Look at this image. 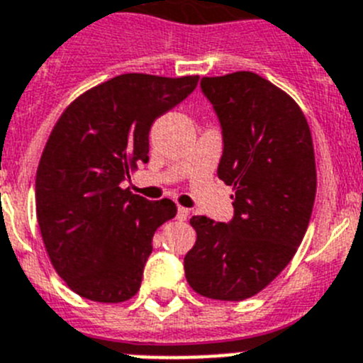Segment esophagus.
<instances>
[{
  "label": "esophagus",
  "instance_id": "obj_1",
  "mask_svg": "<svg viewBox=\"0 0 363 363\" xmlns=\"http://www.w3.org/2000/svg\"><path fill=\"white\" fill-rule=\"evenodd\" d=\"M176 218H178L179 221H185V219L189 218V208L178 207V214H176Z\"/></svg>",
  "mask_w": 363,
  "mask_h": 363
}]
</instances>
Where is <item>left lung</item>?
<instances>
[{
	"mask_svg": "<svg viewBox=\"0 0 363 363\" xmlns=\"http://www.w3.org/2000/svg\"><path fill=\"white\" fill-rule=\"evenodd\" d=\"M223 129L219 179L234 187V218L192 216L194 247L184 259L196 294L245 301L291 261L317 192L311 131L297 102L252 72L201 79Z\"/></svg>",
	"mask_w": 363,
	"mask_h": 363,
	"instance_id": "left-lung-1",
	"label": "left lung"
}]
</instances>
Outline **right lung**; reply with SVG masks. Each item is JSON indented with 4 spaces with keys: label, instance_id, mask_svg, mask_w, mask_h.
Returning a JSON list of instances; mask_svg holds the SVG:
<instances>
[{
    "label": "right lung",
    "instance_id": "add662e5",
    "mask_svg": "<svg viewBox=\"0 0 363 363\" xmlns=\"http://www.w3.org/2000/svg\"><path fill=\"white\" fill-rule=\"evenodd\" d=\"M198 81L124 73L82 93L53 125L35 176V212L53 268L81 297L115 304L140 290L152 235L176 205L149 201L122 182L147 164L152 122Z\"/></svg>",
    "mask_w": 363,
    "mask_h": 363
}]
</instances>
